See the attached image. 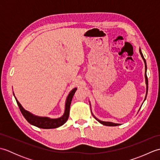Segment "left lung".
Returning a JSON list of instances; mask_svg holds the SVG:
<instances>
[{
	"label": "left lung",
	"instance_id": "8db88e82",
	"mask_svg": "<svg viewBox=\"0 0 160 160\" xmlns=\"http://www.w3.org/2000/svg\"><path fill=\"white\" fill-rule=\"evenodd\" d=\"M140 54H141V56H142V59H143L144 62V64H145V82H146V84H147V93H146V96H145L144 100V101H145V100H146V98H147V93H148V78H147V62H146V60L144 59V56H143V54H142V51H141L140 48ZM89 103H90V102H89ZM90 107H91V103H90ZM141 107H142V106L140 107V108H139L138 112H139V111L140 110ZM91 113H92V111H91ZM92 115H93V116L95 118V119H96V120H98V122H100V124H103V125H105V126H108V127H115V126H118V125H120V124L113 123V122H104V121H101V120H98V119L97 118L95 117L93 113H92Z\"/></svg>",
	"mask_w": 160,
	"mask_h": 160
}]
</instances>
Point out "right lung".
I'll return each mask as SVG.
<instances>
[{
    "label": "right lung",
    "mask_w": 160,
    "mask_h": 160,
    "mask_svg": "<svg viewBox=\"0 0 160 160\" xmlns=\"http://www.w3.org/2000/svg\"><path fill=\"white\" fill-rule=\"evenodd\" d=\"M76 90H77V88H74V89H73L70 91V93L67 96V98L66 99L65 108H64V112L63 115L60 118H55V119H52L48 117L37 116V115L32 114L28 111L25 110V108L22 107V105L20 104V102L18 100H17L16 98L14 96V93H13V96H14L16 98V102L18 104V106L19 107V108L20 111H21L22 115L29 123L38 128L49 129V128H55L59 127L60 126L63 125L67 121L69 115V109H70V105L71 103V100H72L73 95L75 92H76Z\"/></svg>",
    "instance_id": "1"
}]
</instances>
